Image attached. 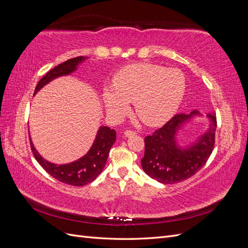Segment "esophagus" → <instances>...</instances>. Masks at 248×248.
<instances>
[{
    "label": "esophagus",
    "instance_id": "1",
    "mask_svg": "<svg viewBox=\"0 0 248 248\" xmlns=\"http://www.w3.org/2000/svg\"><path fill=\"white\" fill-rule=\"evenodd\" d=\"M137 132L134 131V130H126L125 132H124V136L125 137H132V136H134V134H136Z\"/></svg>",
    "mask_w": 248,
    "mask_h": 248
}]
</instances>
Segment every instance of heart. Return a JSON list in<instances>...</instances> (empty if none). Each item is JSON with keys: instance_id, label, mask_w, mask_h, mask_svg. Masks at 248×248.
Here are the masks:
<instances>
[{"instance_id": "b5f03b06", "label": "heart", "mask_w": 248, "mask_h": 248, "mask_svg": "<svg viewBox=\"0 0 248 248\" xmlns=\"http://www.w3.org/2000/svg\"><path fill=\"white\" fill-rule=\"evenodd\" d=\"M183 73L151 63L124 67L112 86L103 89V99L110 115L120 117L134 101L137 115L148 125L166 122L179 108L185 93Z\"/></svg>"}]
</instances>
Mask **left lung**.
Segmentation results:
<instances>
[{
	"label": "left lung",
	"instance_id": "1",
	"mask_svg": "<svg viewBox=\"0 0 248 248\" xmlns=\"http://www.w3.org/2000/svg\"><path fill=\"white\" fill-rule=\"evenodd\" d=\"M177 114L145 138V154L141 167L147 175L163 184H175L192 177L205 166L215 145L216 117L209 114V129L200 140L186 149L176 142V134L185 121L192 115Z\"/></svg>",
	"mask_w": 248,
	"mask_h": 248
}]
</instances>
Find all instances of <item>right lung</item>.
Here are the masks:
<instances>
[{"label": "right lung", "instance_id": "1", "mask_svg": "<svg viewBox=\"0 0 248 248\" xmlns=\"http://www.w3.org/2000/svg\"><path fill=\"white\" fill-rule=\"evenodd\" d=\"M87 57H77L59 64L55 68L50 69L37 84L35 88V93L39 91L44 85L47 84L54 78L67 76L76 70L78 64L86 60ZM116 141V131L110 129L109 127L103 126L97 133L96 140L90 151L78 161L71 162L69 164H57L50 163L43 159L42 157L36 151L31 141V149L33 155L38 161L40 166L46 170V172L57 179L58 181L72 185V186H84L91 183L99 176L102 170L106 167V163L108 157L109 150Z\"/></svg>", "mask_w": 248, "mask_h": 248}]
</instances>
